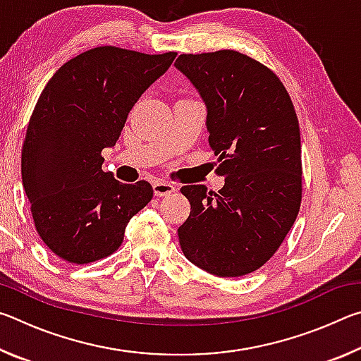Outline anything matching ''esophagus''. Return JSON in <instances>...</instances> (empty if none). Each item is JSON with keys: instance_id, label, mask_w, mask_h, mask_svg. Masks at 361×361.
I'll use <instances>...</instances> for the list:
<instances>
[{"instance_id": "obj_1", "label": "esophagus", "mask_w": 361, "mask_h": 361, "mask_svg": "<svg viewBox=\"0 0 361 361\" xmlns=\"http://www.w3.org/2000/svg\"><path fill=\"white\" fill-rule=\"evenodd\" d=\"M152 191L157 195V197H162V195H169L175 191V186L172 183L169 181H162V180H157L154 181V185H152Z\"/></svg>"}]
</instances>
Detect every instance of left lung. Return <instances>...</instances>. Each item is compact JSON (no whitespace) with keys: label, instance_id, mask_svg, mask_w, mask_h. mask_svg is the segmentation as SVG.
I'll list each match as a JSON object with an SVG mask.
<instances>
[{"label":"left lung","instance_id":"left-lung-1","mask_svg":"<svg viewBox=\"0 0 361 361\" xmlns=\"http://www.w3.org/2000/svg\"><path fill=\"white\" fill-rule=\"evenodd\" d=\"M175 68L204 102L216 172L226 176L218 192L181 188L191 204L181 250L213 276H247L277 252L301 205L295 108L280 79L240 52L183 54Z\"/></svg>","mask_w":361,"mask_h":361}]
</instances>
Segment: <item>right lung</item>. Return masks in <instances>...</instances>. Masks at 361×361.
Segmentation results:
<instances>
[{
  "instance_id": "add662e5",
  "label": "right lung",
  "mask_w": 361,
  "mask_h": 361,
  "mask_svg": "<svg viewBox=\"0 0 361 361\" xmlns=\"http://www.w3.org/2000/svg\"><path fill=\"white\" fill-rule=\"evenodd\" d=\"M175 57L103 46L49 79L28 122L22 181L36 231L59 258L87 264L111 255L152 199L148 181L126 185L103 172L102 151L116 145L132 106Z\"/></svg>"
}]
</instances>
